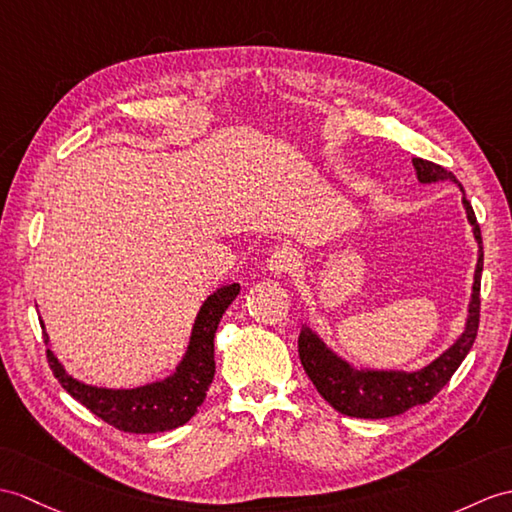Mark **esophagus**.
Returning <instances> with one entry per match:
<instances>
[{"label":"esophagus","instance_id":"esophagus-1","mask_svg":"<svg viewBox=\"0 0 512 512\" xmlns=\"http://www.w3.org/2000/svg\"><path fill=\"white\" fill-rule=\"evenodd\" d=\"M294 264H296V257L290 251V248H277V251L268 257L266 268L275 277H283V275H288V272L294 268Z\"/></svg>","mask_w":512,"mask_h":512}]
</instances>
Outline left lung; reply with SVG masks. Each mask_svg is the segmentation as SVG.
I'll list each match as a JSON object with an SVG mask.
<instances>
[{"instance_id":"obj_1","label":"left lung","mask_w":512,"mask_h":512,"mask_svg":"<svg viewBox=\"0 0 512 512\" xmlns=\"http://www.w3.org/2000/svg\"><path fill=\"white\" fill-rule=\"evenodd\" d=\"M417 178L421 183H438V181H454L458 178L447 172L441 165L425 159H412ZM462 189V187H460ZM465 192V189H462ZM462 205L467 211V220L473 227V237L478 242V266L473 275V292L469 301V316L465 331L460 338L443 351L434 362L423 366L421 371H371V368H353L344 362L340 355L331 351L327 344L316 336L307 325H303L299 336V358L305 368L307 377L320 392L331 408L347 414L355 419H388L403 414L414 406L432 401L438 390H441L456 368L467 358L471 351L475 336L480 327V279H482V233L475 220L471 202L462 198Z\"/></svg>"}]
</instances>
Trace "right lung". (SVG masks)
Here are the masks:
<instances>
[{
	"label": "right lung",
	"instance_id": "obj_1",
	"mask_svg": "<svg viewBox=\"0 0 512 512\" xmlns=\"http://www.w3.org/2000/svg\"><path fill=\"white\" fill-rule=\"evenodd\" d=\"M240 294V283L222 285L207 301L202 303L196 323L189 338L187 351L176 371L139 388H98L82 384L67 375L63 364L58 362L52 349H47V362L54 377L58 379L71 397L91 410L95 417L109 423L117 430L130 434H157L181 427L194 417L200 403L205 401L207 390L216 375V360H213V338L220 325L222 314ZM45 336V344L50 338Z\"/></svg>",
	"mask_w": 512,
	"mask_h": 512
}]
</instances>
